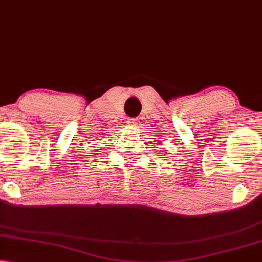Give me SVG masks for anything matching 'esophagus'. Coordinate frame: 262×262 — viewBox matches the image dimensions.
<instances>
[{
  "instance_id": "obj_1",
  "label": "esophagus",
  "mask_w": 262,
  "mask_h": 262,
  "mask_svg": "<svg viewBox=\"0 0 262 262\" xmlns=\"http://www.w3.org/2000/svg\"><path fill=\"white\" fill-rule=\"evenodd\" d=\"M138 122H139V118H129V120H127V124L135 125L138 124Z\"/></svg>"
}]
</instances>
